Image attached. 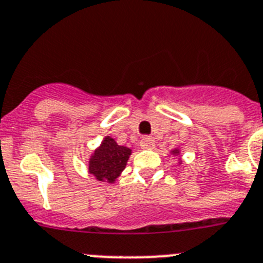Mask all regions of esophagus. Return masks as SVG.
Returning <instances> with one entry per match:
<instances>
[{"mask_svg": "<svg viewBox=\"0 0 263 263\" xmlns=\"http://www.w3.org/2000/svg\"><path fill=\"white\" fill-rule=\"evenodd\" d=\"M140 145H141V148H144V149H154L155 148L154 138H151V136L143 138L140 141Z\"/></svg>", "mask_w": 263, "mask_h": 263, "instance_id": "obj_1", "label": "esophagus"}]
</instances>
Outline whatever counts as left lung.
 I'll return each mask as SVG.
<instances>
[{"label":"left lung","instance_id":"left-lung-1","mask_svg":"<svg viewBox=\"0 0 263 263\" xmlns=\"http://www.w3.org/2000/svg\"><path fill=\"white\" fill-rule=\"evenodd\" d=\"M172 154H173V155H177V154H179V149H173V151H172Z\"/></svg>","mask_w":263,"mask_h":263}]
</instances>
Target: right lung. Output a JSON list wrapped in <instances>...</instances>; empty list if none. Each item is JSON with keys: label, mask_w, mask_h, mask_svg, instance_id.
Listing matches in <instances>:
<instances>
[{"label": "right lung", "mask_w": 263, "mask_h": 263, "mask_svg": "<svg viewBox=\"0 0 263 263\" xmlns=\"http://www.w3.org/2000/svg\"><path fill=\"white\" fill-rule=\"evenodd\" d=\"M131 155V149L118 145L115 140L106 136L102 144L88 161V171L99 181L114 182L123 172Z\"/></svg>", "instance_id": "1"}]
</instances>
